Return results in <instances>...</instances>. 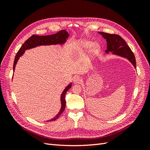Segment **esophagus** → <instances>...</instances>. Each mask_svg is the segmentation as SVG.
Wrapping results in <instances>:
<instances>
[{
    "mask_svg": "<svg viewBox=\"0 0 150 150\" xmlns=\"http://www.w3.org/2000/svg\"><path fill=\"white\" fill-rule=\"evenodd\" d=\"M81 81H82V79H81L79 76H75L73 78V82L74 83L78 84V83H80Z\"/></svg>",
    "mask_w": 150,
    "mask_h": 150,
    "instance_id": "esophagus-1",
    "label": "esophagus"
}]
</instances>
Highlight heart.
Wrapping results in <instances>:
<instances>
[{"label":"heart","mask_w":150,"mask_h":150,"mask_svg":"<svg viewBox=\"0 0 150 150\" xmlns=\"http://www.w3.org/2000/svg\"><path fill=\"white\" fill-rule=\"evenodd\" d=\"M83 45L84 47L85 48H88L90 46H91V52L93 54L96 53L98 50H99V46L96 44H93L90 41H84L83 42Z\"/></svg>","instance_id":"b5f03b06"}]
</instances>
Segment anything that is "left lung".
<instances>
[{"label": "left lung", "mask_w": 150, "mask_h": 150, "mask_svg": "<svg viewBox=\"0 0 150 150\" xmlns=\"http://www.w3.org/2000/svg\"><path fill=\"white\" fill-rule=\"evenodd\" d=\"M106 40L107 50L106 53L112 52L113 54L126 58L132 64L134 68L137 67L136 59L133 52L127 45L125 40L117 34H111L108 33L98 32Z\"/></svg>", "instance_id": "1"}]
</instances>
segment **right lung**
Here are the masks:
<instances>
[{
	"label": "right lung",
	"instance_id": "right-lung-1",
	"mask_svg": "<svg viewBox=\"0 0 150 150\" xmlns=\"http://www.w3.org/2000/svg\"><path fill=\"white\" fill-rule=\"evenodd\" d=\"M69 38V34L66 30H62L58 32L56 34L48 35H36L35 34L33 35L25 42L22 45L21 47L19 49V51L17 52L15 57L14 62L13 65V71H15V67L18 60L19 59L20 57L23 55L25 50L30 49L32 48L35 47L39 46H49V45H56V44H63L66 42L67 38ZM72 86V83H71L69 85L66 86L64 90L63 91L61 96V110L57 115L53 117L52 119L48 120L47 121H52L56 120L59 117L61 116L62 112L64 111L66 108V99L65 96L67 91L69 90Z\"/></svg>",
	"mask_w": 150,
	"mask_h": 150
}]
</instances>
